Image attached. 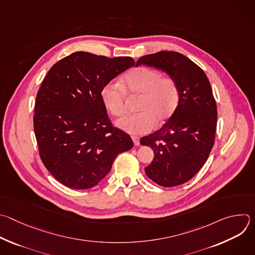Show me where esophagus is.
Instances as JSON below:
<instances>
[{
	"mask_svg": "<svg viewBox=\"0 0 255 255\" xmlns=\"http://www.w3.org/2000/svg\"><path fill=\"white\" fill-rule=\"evenodd\" d=\"M132 140H133V143H134V145H136V146H138V145L140 144V139H139V137H136V136H132Z\"/></svg>",
	"mask_w": 255,
	"mask_h": 255,
	"instance_id": "1",
	"label": "esophagus"
}]
</instances>
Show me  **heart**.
<instances>
[{
	"mask_svg": "<svg viewBox=\"0 0 255 255\" xmlns=\"http://www.w3.org/2000/svg\"><path fill=\"white\" fill-rule=\"evenodd\" d=\"M122 86L108 83L101 90V98L107 110L116 117L126 112L127 95L140 96L139 113L125 116L117 126L129 134L150 132L156 124L165 123L176 111L180 92L170 77H162L157 69L140 66L131 69L123 78Z\"/></svg>",
	"mask_w": 255,
	"mask_h": 255,
	"instance_id": "heart-1",
	"label": "heart"
}]
</instances>
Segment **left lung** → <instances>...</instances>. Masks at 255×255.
I'll return each instance as SVG.
<instances>
[{
  "label": "left lung",
  "instance_id": "1",
  "mask_svg": "<svg viewBox=\"0 0 255 255\" xmlns=\"http://www.w3.org/2000/svg\"><path fill=\"white\" fill-rule=\"evenodd\" d=\"M141 64L165 71L180 92L174 114L162 128L140 140L154 152L145 172L161 187L183 185L205 164L215 142L217 106L210 82L199 65L175 51L144 55L136 66Z\"/></svg>",
  "mask_w": 255,
  "mask_h": 255
}]
</instances>
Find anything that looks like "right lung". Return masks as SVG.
<instances>
[{
  "label": "right lung",
  "instance_id": "right-lung-1",
  "mask_svg": "<svg viewBox=\"0 0 255 255\" xmlns=\"http://www.w3.org/2000/svg\"><path fill=\"white\" fill-rule=\"evenodd\" d=\"M134 64L131 57L78 51L47 72L36 96L34 132L43 164L62 185L97 186L116 156L133 147L129 134L109 119L101 90Z\"/></svg>",
  "mask_w": 255,
  "mask_h": 255
}]
</instances>
